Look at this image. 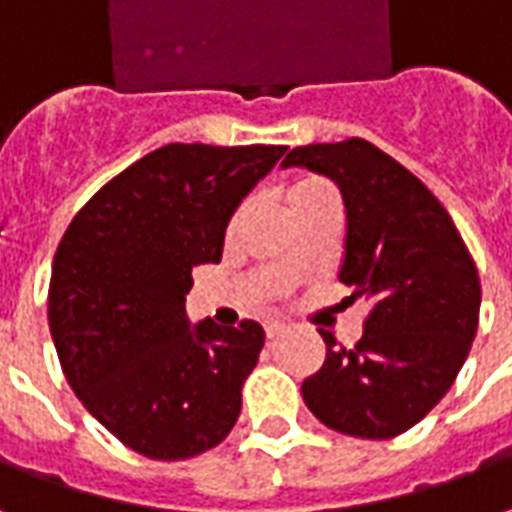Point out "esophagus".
<instances>
[{
	"mask_svg": "<svg viewBox=\"0 0 512 512\" xmlns=\"http://www.w3.org/2000/svg\"><path fill=\"white\" fill-rule=\"evenodd\" d=\"M282 334H285V323L271 321L266 326V337H268V340H277V337H282Z\"/></svg>",
	"mask_w": 512,
	"mask_h": 512,
	"instance_id": "obj_1",
	"label": "esophagus"
}]
</instances>
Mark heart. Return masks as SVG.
Segmentation results:
<instances>
[{"instance_id":"b5f03b06","label":"heart","mask_w":512,"mask_h":512,"mask_svg":"<svg viewBox=\"0 0 512 512\" xmlns=\"http://www.w3.org/2000/svg\"><path fill=\"white\" fill-rule=\"evenodd\" d=\"M323 194H334V191L318 178H301L293 183V189H290L288 194V202L312 200V197H323Z\"/></svg>"}]
</instances>
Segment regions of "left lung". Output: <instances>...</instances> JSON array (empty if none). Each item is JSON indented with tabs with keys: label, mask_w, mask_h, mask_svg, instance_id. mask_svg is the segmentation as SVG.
Segmentation results:
<instances>
[{
	"label": "left lung",
	"mask_w": 512,
	"mask_h": 512,
	"mask_svg": "<svg viewBox=\"0 0 512 512\" xmlns=\"http://www.w3.org/2000/svg\"><path fill=\"white\" fill-rule=\"evenodd\" d=\"M343 191L348 233L340 282L373 301L365 334L343 348L321 332L326 362L304 378V403L326 428L392 439L447 395L480 321V277L450 213L373 142L351 136L290 150Z\"/></svg>",
	"instance_id": "left-lung-1"
}]
</instances>
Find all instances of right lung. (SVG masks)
I'll return each mask as SVG.
<instances>
[{
    "label": "right lung",
    "instance_id": "obj_1",
    "mask_svg": "<svg viewBox=\"0 0 512 512\" xmlns=\"http://www.w3.org/2000/svg\"><path fill=\"white\" fill-rule=\"evenodd\" d=\"M285 145H164L95 191L62 235L49 326L62 373L112 436L153 461L227 439L263 326H189L191 268L222 260L227 222Z\"/></svg>",
    "mask_w": 512,
    "mask_h": 512
}]
</instances>
